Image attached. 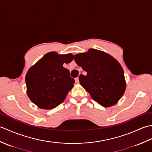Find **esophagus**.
Listing matches in <instances>:
<instances>
[{
  "instance_id": "34e87169",
  "label": "esophagus",
  "mask_w": 152,
  "mask_h": 152,
  "mask_svg": "<svg viewBox=\"0 0 152 152\" xmlns=\"http://www.w3.org/2000/svg\"><path fill=\"white\" fill-rule=\"evenodd\" d=\"M75 81H76V83H79V78H78H78H75Z\"/></svg>"
}]
</instances>
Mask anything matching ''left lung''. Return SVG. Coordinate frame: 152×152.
<instances>
[{
	"instance_id": "left-lung-1",
	"label": "left lung",
	"mask_w": 152,
	"mask_h": 152,
	"mask_svg": "<svg viewBox=\"0 0 152 152\" xmlns=\"http://www.w3.org/2000/svg\"><path fill=\"white\" fill-rule=\"evenodd\" d=\"M74 61L87 72L86 76L80 74L79 81L92 99L104 107L115 104L126 88L124 72L118 61L95 49L76 54Z\"/></svg>"
}]
</instances>
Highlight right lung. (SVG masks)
<instances>
[{
    "instance_id": "1",
    "label": "right lung",
    "mask_w": 152,
    "mask_h": 152,
    "mask_svg": "<svg viewBox=\"0 0 152 152\" xmlns=\"http://www.w3.org/2000/svg\"><path fill=\"white\" fill-rule=\"evenodd\" d=\"M73 59L72 53L59 55L52 51L28 69L25 76L27 95L38 107L53 109L64 101L75 81L63 64Z\"/></svg>"
}]
</instances>
